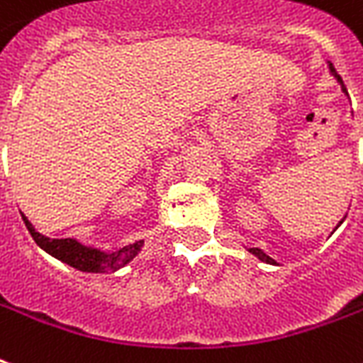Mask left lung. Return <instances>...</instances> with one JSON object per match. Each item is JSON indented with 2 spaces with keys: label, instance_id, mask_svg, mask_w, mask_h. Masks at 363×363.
I'll use <instances>...</instances> for the list:
<instances>
[{
  "label": "left lung",
  "instance_id": "8db88e82",
  "mask_svg": "<svg viewBox=\"0 0 363 363\" xmlns=\"http://www.w3.org/2000/svg\"><path fill=\"white\" fill-rule=\"evenodd\" d=\"M329 70H331V74H333V76L337 77V82H339L342 85L341 76L337 74L335 68H333V65H329ZM342 91L347 93V89H345V85H342ZM337 226H339V225H337ZM249 253H253V255H255V257H259V259H261L262 262H268V264H276V261H274V259H270V257H268L267 253H264V251H261V249H259V247H251V249H249Z\"/></svg>",
  "mask_w": 363,
  "mask_h": 363
}]
</instances>
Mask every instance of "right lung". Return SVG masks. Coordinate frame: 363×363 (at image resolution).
I'll return each mask as SVG.
<instances>
[{"label":"right lung","instance_id":"obj_1","mask_svg":"<svg viewBox=\"0 0 363 363\" xmlns=\"http://www.w3.org/2000/svg\"><path fill=\"white\" fill-rule=\"evenodd\" d=\"M22 220H24L28 232L34 238V242L43 251H47L55 259H59V261L66 262V264H70V267L77 268V270H82V272H116L118 268L125 267L127 262H131L135 255L140 251V247H143V243H145L140 240V242H135L131 245L118 249L114 253H104L101 249L85 247V245H82L76 240H70V238H65V240L45 238L43 234L35 230L32 223L24 215H22Z\"/></svg>","mask_w":363,"mask_h":363}]
</instances>
